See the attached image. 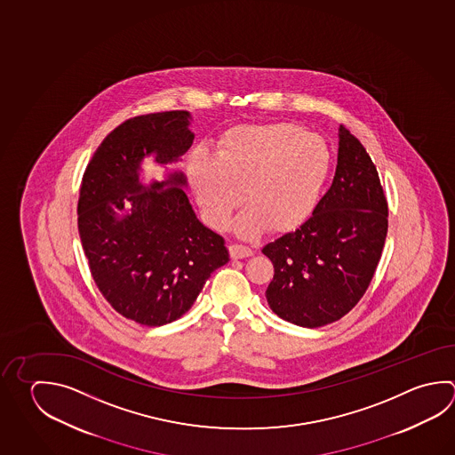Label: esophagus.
<instances>
[{"instance_id": "34e87169", "label": "esophagus", "mask_w": 455, "mask_h": 455, "mask_svg": "<svg viewBox=\"0 0 455 455\" xmlns=\"http://www.w3.org/2000/svg\"><path fill=\"white\" fill-rule=\"evenodd\" d=\"M229 253H231L232 259H240V258H247L253 253L251 248L240 245V243H232L229 247Z\"/></svg>"}]
</instances>
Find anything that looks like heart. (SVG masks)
<instances>
[{"instance_id":"obj_1","label":"heart","mask_w":455,"mask_h":455,"mask_svg":"<svg viewBox=\"0 0 455 455\" xmlns=\"http://www.w3.org/2000/svg\"><path fill=\"white\" fill-rule=\"evenodd\" d=\"M331 170V152L321 136L297 124H240L224 132L213 158H190L188 176L207 223L218 231L228 228L243 190L248 204L234 229L250 239L267 224L277 232L305 224Z\"/></svg>"}]
</instances>
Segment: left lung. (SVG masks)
I'll return each instance as SVG.
<instances>
[{"mask_svg": "<svg viewBox=\"0 0 455 455\" xmlns=\"http://www.w3.org/2000/svg\"><path fill=\"white\" fill-rule=\"evenodd\" d=\"M388 205L363 144L339 128V165L331 189L297 231L266 243L274 277L267 305L283 321L306 329L347 315L363 298L380 261Z\"/></svg>", "mask_w": 455, "mask_h": 455, "instance_id": "obj_1", "label": "left lung"}]
</instances>
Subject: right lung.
Returning a JSON list of instances; mask_svg holds the SVG:
<instances>
[{
    "label": "right lung",
    "instance_id": "1",
    "mask_svg": "<svg viewBox=\"0 0 455 455\" xmlns=\"http://www.w3.org/2000/svg\"><path fill=\"white\" fill-rule=\"evenodd\" d=\"M190 122L188 110L126 120L83 174L78 232L92 279L116 313L148 327L188 313L212 273L229 261L223 237L192 210L186 174L142 180L146 162L181 160L194 140Z\"/></svg>",
    "mask_w": 455,
    "mask_h": 455
}]
</instances>
